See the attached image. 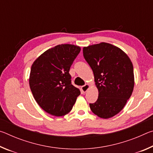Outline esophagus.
<instances>
[{
	"mask_svg": "<svg viewBox=\"0 0 153 153\" xmlns=\"http://www.w3.org/2000/svg\"><path fill=\"white\" fill-rule=\"evenodd\" d=\"M90 88V86L88 84H86V85H84V86H82V88H81V90H82V92H84V93H85L88 90V88Z\"/></svg>",
	"mask_w": 153,
	"mask_h": 153,
	"instance_id": "esophagus-1",
	"label": "esophagus"
}]
</instances>
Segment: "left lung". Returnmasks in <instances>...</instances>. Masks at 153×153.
<instances>
[{
    "label": "left lung",
    "instance_id": "1",
    "mask_svg": "<svg viewBox=\"0 0 153 153\" xmlns=\"http://www.w3.org/2000/svg\"><path fill=\"white\" fill-rule=\"evenodd\" d=\"M83 55L92 69L98 97L90 103L98 117L108 119L125 107L134 86L133 65L129 56L117 46L101 42L83 48Z\"/></svg>",
    "mask_w": 153,
    "mask_h": 153
}]
</instances>
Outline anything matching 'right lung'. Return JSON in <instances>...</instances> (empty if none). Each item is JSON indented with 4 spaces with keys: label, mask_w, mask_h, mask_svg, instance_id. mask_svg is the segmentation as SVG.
<instances>
[{
    "label": "right lung",
    "mask_w": 153,
    "mask_h": 153,
    "mask_svg": "<svg viewBox=\"0 0 153 153\" xmlns=\"http://www.w3.org/2000/svg\"><path fill=\"white\" fill-rule=\"evenodd\" d=\"M81 48L59 45L48 49L36 59L31 67L29 84L40 107L52 115L69 113L80 91L71 84L69 71Z\"/></svg>",
    "instance_id": "right-lung-1"
}]
</instances>
